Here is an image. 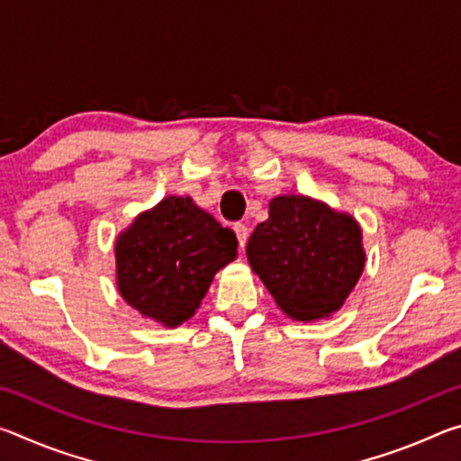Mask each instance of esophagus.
Listing matches in <instances>:
<instances>
[{"label": "esophagus", "instance_id": "esophagus-1", "mask_svg": "<svg viewBox=\"0 0 461 461\" xmlns=\"http://www.w3.org/2000/svg\"><path fill=\"white\" fill-rule=\"evenodd\" d=\"M233 231H236V236H238L240 248L244 249L246 241H248V225H244V223H233Z\"/></svg>", "mask_w": 461, "mask_h": 461}]
</instances>
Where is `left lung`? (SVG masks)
I'll return each instance as SVG.
<instances>
[{
  "mask_svg": "<svg viewBox=\"0 0 461 461\" xmlns=\"http://www.w3.org/2000/svg\"><path fill=\"white\" fill-rule=\"evenodd\" d=\"M246 254L276 305L296 321L339 311L366 264L354 217L303 194L270 201L268 220L256 225Z\"/></svg>",
  "mask_w": 461,
  "mask_h": 461,
  "instance_id": "obj_1",
  "label": "left lung"
}]
</instances>
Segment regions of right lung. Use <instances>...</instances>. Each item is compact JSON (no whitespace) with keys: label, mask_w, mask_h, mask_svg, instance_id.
Wrapping results in <instances>:
<instances>
[{"label":"right lung","mask_w":461,"mask_h":461,"mask_svg":"<svg viewBox=\"0 0 461 461\" xmlns=\"http://www.w3.org/2000/svg\"><path fill=\"white\" fill-rule=\"evenodd\" d=\"M236 256V233L191 197L170 194L115 240V278L140 315L176 327L194 315L215 272Z\"/></svg>","instance_id":"add662e5"}]
</instances>
